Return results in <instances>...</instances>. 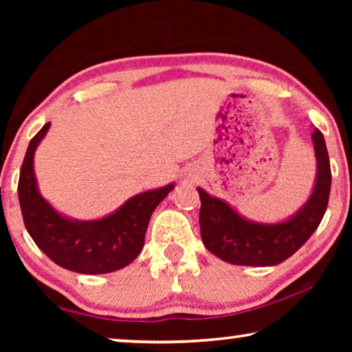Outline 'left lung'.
I'll list each match as a JSON object with an SVG mask.
<instances>
[{"mask_svg": "<svg viewBox=\"0 0 352 352\" xmlns=\"http://www.w3.org/2000/svg\"><path fill=\"white\" fill-rule=\"evenodd\" d=\"M318 174L314 192L296 216L283 223L262 225L241 217L234 210L197 188L200 234L205 247L234 265H276L305 245L323 219L331 192V164L323 133H312Z\"/></svg>", "mask_w": 352, "mask_h": 352, "instance_id": "obj_1", "label": "left lung"}]
</instances>
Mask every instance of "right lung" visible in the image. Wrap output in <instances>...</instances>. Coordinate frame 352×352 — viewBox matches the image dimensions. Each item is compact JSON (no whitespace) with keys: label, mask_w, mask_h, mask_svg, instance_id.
Returning a JSON list of instances; mask_svg holds the SVG:
<instances>
[{"label":"right lung","mask_w":352,"mask_h":352,"mask_svg":"<svg viewBox=\"0 0 352 352\" xmlns=\"http://www.w3.org/2000/svg\"><path fill=\"white\" fill-rule=\"evenodd\" d=\"M51 124L29 142L19 180V200L29 236L47 258L63 269L100 275L129 265L144 247L152 212L174 184L147 190L100 220L76 222L58 214L41 197L34 175V153Z\"/></svg>","instance_id":"1"}]
</instances>
